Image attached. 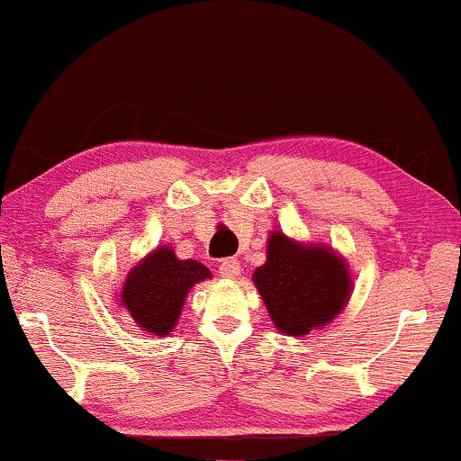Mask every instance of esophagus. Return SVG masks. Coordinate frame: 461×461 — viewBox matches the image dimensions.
<instances>
[{"instance_id":"obj_1","label":"esophagus","mask_w":461,"mask_h":461,"mask_svg":"<svg viewBox=\"0 0 461 461\" xmlns=\"http://www.w3.org/2000/svg\"><path fill=\"white\" fill-rule=\"evenodd\" d=\"M219 273L225 280H234V277L240 276V262L234 260V258H225L219 265Z\"/></svg>"}]
</instances>
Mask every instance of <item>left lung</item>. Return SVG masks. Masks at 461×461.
<instances>
[{"label":"left lung","mask_w":461,"mask_h":461,"mask_svg":"<svg viewBox=\"0 0 461 461\" xmlns=\"http://www.w3.org/2000/svg\"><path fill=\"white\" fill-rule=\"evenodd\" d=\"M251 277L273 326L288 337L311 335L337 320L354 286L350 267L339 251L277 230L269 231L267 260Z\"/></svg>","instance_id":"8db88e82"}]
</instances>
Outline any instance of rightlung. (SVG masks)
<instances>
[{
  "label": "right lung",
  "mask_w": 461,
  "mask_h": 461,
  "mask_svg": "<svg viewBox=\"0 0 461 461\" xmlns=\"http://www.w3.org/2000/svg\"><path fill=\"white\" fill-rule=\"evenodd\" d=\"M210 277L212 271L203 262L181 260L173 247L159 245L131 267L115 308L126 311L146 335L166 337L179 323L190 288Z\"/></svg>",
  "instance_id": "add662e5"
}]
</instances>
